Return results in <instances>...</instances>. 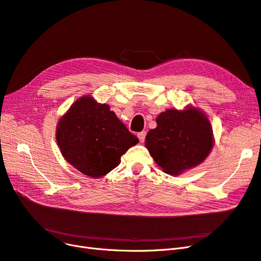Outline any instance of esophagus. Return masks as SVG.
I'll return each instance as SVG.
<instances>
[{
	"label": "esophagus",
	"mask_w": 261,
	"mask_h": 261,
	"mask_svg": "<svg viewBox=\"0 0 261 261\" xmlns=\"http://www.w3.org/2000/svg\"><path fill=\"white\" fill-rule=\"evenodd\" d=\"M146 135H147V133L146 132H140L139 134H138V138H139V140H140V143H144L145 141V138H146Z\"/></svg>",
	"instance_id": "1"
}]
</instances>
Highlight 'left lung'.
Instances as JSON below:
<instances>
[{"label":"left lung","mask_w":261,"mask_h":261,"mask_svg":"<svg viewBox=\"0 0 261 261\" xmlns=\"http://www.w3.org/2000/svg\"><path fill=\"white\" fill-rule=\"evenodd\" d=\"M145 146L164 173L179 175L202 163L215 144L211 123L200 109H168L155 118Z\"/></svg>","instance_id":"obj_1"}]
</instances>
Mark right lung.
<instances>
[{
  "label": "right lung",
  "instance_id": "obj_1",
  "mask_svg": "<svg viewBox=\"0 0 261 261\" xmlns=\"http://www.w3.org/2000/svg\"><path fill=\"white\" fill-rule=\"evenodd\" d=\"M55 133L64 159L93 178L115 169L121 156L139 141L108 105L99 103L89 94L70 106Z\"/></svg>",
  "mask_w": 261,
  "mask_h": 261
}]
</instances>
